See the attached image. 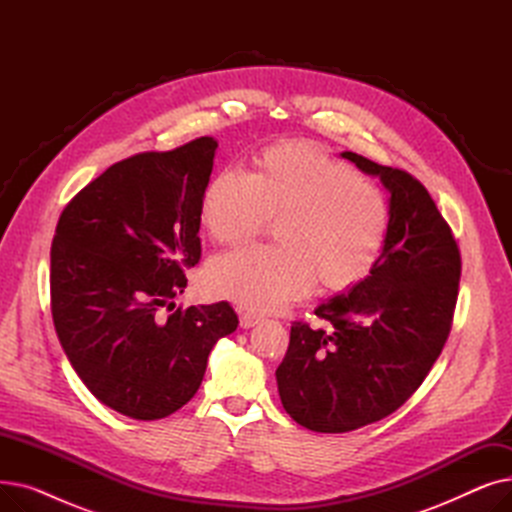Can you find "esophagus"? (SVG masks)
I'll list each match as a JSON object with an SVG mask.
<instances>
[{"mask_svg": "<svg viewBox=\"0 0 512 512\" xmlns=\"http://www.w3.org/2000/svg\"><path fill=\"white\" fill-rule=\"evenodd\" d=\"M261 321V317L259 315H253V313H242L240 315V328H245V330H249V328H255L257 324Z\"/></svg>", "mask_w": 512, "mask_h": 512, "instance_id": "esophagus-1", "label": "esophagus"}]
</instances>
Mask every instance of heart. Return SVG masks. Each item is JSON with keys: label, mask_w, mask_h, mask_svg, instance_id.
<instances>
[{"label": "heart", "mask_w": 512, "mask_h": 512, "mask_svg": "<svg viewBox=\"0 0 512 512\" xmlns=\"http://www.w3.org/2000/svg\"><path fill=\"white\" fill-rule=\"evenodd\" d=\"M388 203L373 182L307 143L267 147L251 174L228 168L203 195L201 222L218 242H240L276 220V247H240L213 257L205 288L255 313L359 284L380 259Z\"/></svg>", "instance_id": "b5f03b06"}]
</instances>
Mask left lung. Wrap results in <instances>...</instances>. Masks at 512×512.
<instances>
[{
	"instance_id": "8db88e82",
	"label": "left lung",
	"mask_w": 512,
	"mask_h": 512,
	"mask_svg": "<svg viewBox=\"0 0 512 512\" xmlns=\"http://www.w3.org/2000/svg\"><path fill=\"white\" fill-rule=\"evenodd\" d=\"M340 155L380 178L390 220L369 276L315 309L332 330L294 321L276 369L286 413L321 434L353 432L405 405L442 353L461 278L459 247L425 186L353 151Z\"/></svg>"
}]
</instances>
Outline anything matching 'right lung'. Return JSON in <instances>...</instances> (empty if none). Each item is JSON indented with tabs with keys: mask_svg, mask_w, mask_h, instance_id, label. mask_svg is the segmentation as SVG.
I'll return each mask as SVG.
<instances>
[{
	"mask_svg": "<svg viewBox=\"0 0 512 512\" xmlns=\"http://www.w3.org/2000/svg\"><path fill=\"white\" fill-rule=\"evenodd\" d=\"M218 141L132 155L62 211L51 242V315L91 394L130 419H164L199 390L213 344L238 326L222 301L159 307L201 259V203Z\"/></svg>",
	"mask_w": 512,
	"mask_h": 512,
	"instance_id": "add662e5",
	"label": "right lung"
}]
</instances>
